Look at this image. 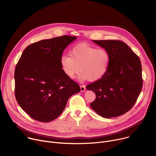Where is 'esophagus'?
<instances>
[{
  "mask_svg": "<svg viewBox=\"0 0 156 156\" xmlns=\"http://www.w3.org/2000/svg\"><path fill=\"white\" fill-rule=\"evenodd\" d=\"M86 90V87L84 85H81L80 86V90H81V92H84Z\"/></svg>",
  "mask_w": 156,
  "mask_h": 156,
  "instance_id": "obj_1",
  "label": "esophagus"
}]
</instances>
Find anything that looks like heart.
<instances>
[{
    "label": "heart",
    "mask_w": 156,
    "mask_h": 156,
    "mask_svg": "<svg viewBox=\"0 0 156 156\" xmlns=\"http://www.w3.org/2000/svg\"><path fill=\"white\" fill-rule=\"evenodd\" d=\"M110 61V55L105 49L81 44L71 50L70 55L61 57L60 65L64 73L70 78L80 70L79 80L96 81L107 72Z\"/></svg>",
    "instance_id": "b5f03b06"
}]
</instances>
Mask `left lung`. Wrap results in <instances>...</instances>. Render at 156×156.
<instances>
[{
	"instance_id": "1",
	"label": "left lung",
	"mask_w": 156,
	"mask_h": 156,
	"mask_svg": "<svg viewBox=\"0 0 156 156\" xmlns=\"http://www.w3.org/2000/svg\"><path fill=\"white\" fill-rule=\"evenodd\" d=\"M93 41L108 52L110 61L105 74L86 87L96 94V99L90 106L104 118L119 117L134 105L142 90L141 61L121 41Z\"/></svg>"
}]
</instances>
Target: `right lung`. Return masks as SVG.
I'll use <instances>...</instances> for the list:
<instances>
[{
    "label": "right lung",
    "mask_w": 156,
    "mask_h": 156,
    "mask_svg": "<svg viewBox=\"0 0 156 156\" xmlns=\"http://www.w3.org/2000/svg\"><path fill=\"white\" fill-rule=\"evenodd\" d=\"M77 37L62 36L28 46L15 70V94L21 108L32 119L49 122L63 111L69 99L80 91L60 65L64 49Z\"/></svg>",
    "instance_id": "right-lung-1"
}]
</instances>
